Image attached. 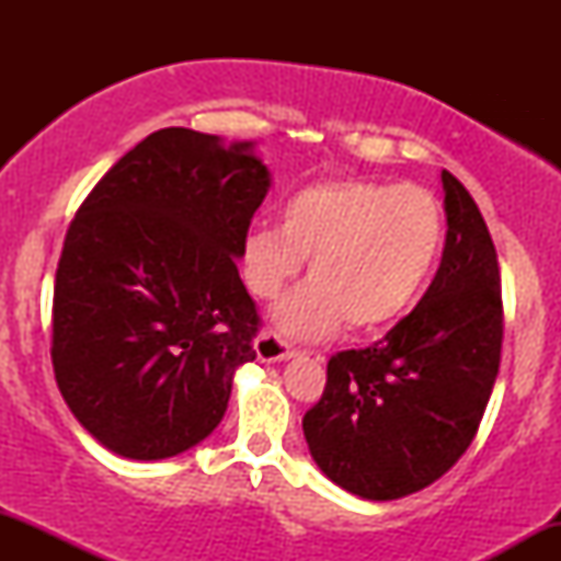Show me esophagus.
I'll use <instances>...</instances> for the list:
<instances>
[{
	"label": "esophagus",
	"mask_w": 561,
	"mask_h": 561,
	"mask_svg": "<svg viewBox=\"0 0 561 561\" xmlns=\"http://www.w3.org/2000/svg\"><path fill=\"white\" fill-rule=\"evenodd\" d=\"M255 356H259L261 364H276L293 358L295 351L285 343V340L276 337L274 332H261L259 337H255Z\"/></svg>",
	"instance_id": "34e87169"
}]
</instances>
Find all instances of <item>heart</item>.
<instances>
[{
	"mask_svg": "<svg viewBox=\"0 0 561 561\" xmlns=\"http://www.w3.org/2000/svg\"><path fill=\"white\" fill-rule=\"evenodd\" d=\"M446 218L433 192L366 179L311 182L279 205V227L255 224L242 240V279L274 298L308 259L311 279L274 306L282 332L332 337L343 327L382 330L409 313L433 279Z\"/></svg>",
	"mask_w": 561,
	"mask_h": 561,
	"instance_id": "b5f03b06",
	"label": "heart"
}]
</instances>
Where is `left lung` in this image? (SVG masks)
Instances as JSON below:
<instances>
[{
    "label": "left lung",
    "mask_w": 561,
    "mask_h": 561,
    "mask_svg": "<svg viewBox=\"0 0 561 561\" xmlns=\"http://www.w3.org/2000/svg\"><path fill=\"white\" fill-rule=\"evenodd\" d=\"M446 248L420 306L375 345L327 364L302 435L343 491L396 501L433 485L478 433L501 364L499 259L465 184L440 173Z\"/></svg>",
    "instance_id": "left-lung-1"
}]
</instances>
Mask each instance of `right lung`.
I'll list each match as a JSON object with an SVG mask.
<instances>
[{
	"mask_svg": "<svg viewBox=\"0 0 561 561\" xmlns=\"http://www.w3.org/2000/svg\"><path fill=\"white\" fill-rule=\"evenodd\" d=\"M268 186L253 141L160 128L83 199L57 263L53 366L100 446L171 459L224 420L255 358L237 261Z\"/></svg>",
	"mask_w": 561,
	"mask_h": 561,
	"instance_id": "obj_1",
	"label": "right lung"
}]
</instances>
